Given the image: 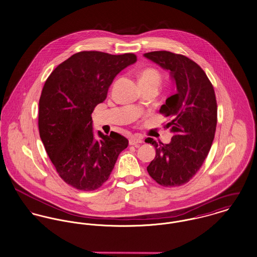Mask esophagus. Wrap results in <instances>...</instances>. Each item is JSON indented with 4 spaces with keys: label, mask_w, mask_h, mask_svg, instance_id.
<instances>
[{
    "label": "esophagus",
    "mask_w": 257,
    "mask_h": 257,
    "mask_svg": "<svg viewBox=\"0 0 257 257\" xmlns=\"http://www.w3.org/2000/svg\"><path fill=\"white\" fill-rule=\"evenodd\" d=\"M142 139L139 138L138 136H132L131 138L129 139V144L131 146H136L139 147L142 144Z\"/></svg>",
    "instance_id": "1"
}]
</instances>
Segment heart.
<instances>
[{"label": "heart", "mask_w": 257, "mask_h": 257, "mask_svg": "<svg viewBox=\"0 0 257 257\" xmlns=\"http://www.w3.org/2000/svg\"><path fill=\"white\" fill-rule=\"evenodd\" d=\"M161 82V75L156 68H145L140 74V83H152L159 85Z\"/></svg>", "instance_id": "b5f03b06"}]
</instances>
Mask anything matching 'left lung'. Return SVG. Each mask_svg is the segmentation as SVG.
Returning <instances> with one entry per match:
<instances>
[{
    "instance_id": "left-lung-1",
    "label": "left lung",
    "mask_w": 257,
    "mask_h": 257,
    "mask_svg": "<svg viewBox=\"0 0 257 257\" xmlns=\"http://www.w3.org/2000/svg\"><path fill=\"white\" fill-rule=\"evenodd\" d=\"M145 57L169 70L177 87L159 109L171 119L165 126L174 135L169 144L149 138L157 155L147 170L159 185L177 187L196 175L211 148L217 124L215 92L202 68L183 55L157 51Z\"/></svg>"
}]
</instances>
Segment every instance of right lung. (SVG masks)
Segmentation results:
<instances>
[{
	"instance_id": "right-lung-1",
	"label": "right lung",
	"mask_w": 257,
	"mask_h": 257,
	"mask_svg": "<svg viewBox=\"0 0 257 257\" xmlns=\"http://www.w3.org/2000/svg\"><path fill=\"white\" fill-rule=\"evenodd\" d=\"M135 54L98 51L74 54L46 80L39 99L40 138L59 177L81 191L99 189L109 178L128 140L116 132L94 137L92 112Z\"/></svg>"
}]
</instances>
